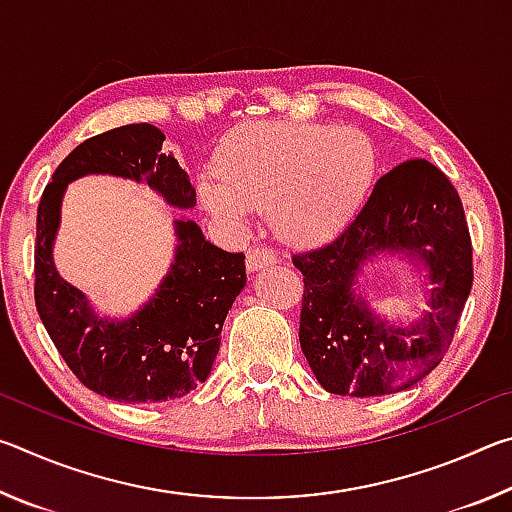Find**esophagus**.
Wrapping results in <instances>:
<instances>
[{
    "instance_id": "obj_1",
    "label": "esophagus",
    "mask_w": 512,
    "mask_h": 512,
    "mask_svg": "<svg viewBox=\"0 0 512 512\" xmlns=\"http://www.w3.org/2000/svg\"><path fill=\"white\" fill-rule=\"evenodd\" d=\"M277 262H280V259H277L275 250L266 248V246L250 248V250H248V257H246V266H248L250 273L262 271V268H268V266H273V264H277Z\"/></svg>"
}]
</instances>
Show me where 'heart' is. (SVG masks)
I'll return each mask as SVG.
<instances>
[{"label": "heart", "instance_id": "b5f03b06", "mask_svg": "<svg viewBox=\"0 0 512 512\" xmlns=\"http://www.w3.org/2000/svg\"><path fill=\"white\" fill-rule=\"evenodd\" d=\"M216 176L198 185L203 205L244 223L253 210L293 241H320L350 223L377 169V151L359 128L305 121H253L216 153Z\"/></svg>", "mask_w": 512, "mask_h": 512}]
</instances>
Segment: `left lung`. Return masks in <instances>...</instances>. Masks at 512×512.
I'll use <instances>...</instances> for the list:
<instances>
[{"label":"left lung","mask_w":512,"mask_h":512,"mask_svg":"<svg viewBox=\"0 0 512 512\" xmlns=\"http://www.w3.org/2000/svg\"><path fill=\"white\" fill-rule=\"evenodd\" d=\"M402 254L425 271L430 309L411 324L381 319L360 287L372 256ZM305 275L300 348L327 393L375 397L438 366L472 289V241L454 185L427 160L377 180L363 210L329 244L293 255Z\"/></svg>","instance_id":"left-lung-1"}]
</instances>
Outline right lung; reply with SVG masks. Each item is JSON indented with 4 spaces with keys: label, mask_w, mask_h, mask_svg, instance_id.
<instances>
[{
    "label": "right lung",
    "mask_w": 512,
    "mask_h": 512,
    "mask_svg": "<svg viewBox=\"0 0 512 512\" xmlns=\"http://www.w3.org/2000/svg\"><path fill=\"white\" fill-rule=\"evenodd\" d=\"M164 135L151 124H128L94 135L58 164L38 205L36 307L69 370L108 400L167 402L192 393L212 372L223 320L246 287V255L225 253L192 219L173 221L176 250L167 275L128 318L99 316L88 296L63 280L54 241L67 185L83 176L144 183L164 203L192 210L196 189Z\"/></svg>",
    "instance_id": "obj_1"
}]
</instances>
